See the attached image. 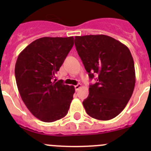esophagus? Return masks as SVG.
Masks as SVG:
<instances>
[{"mask_svg": "<svg viewBox=\"0 0 151 151\" xmlns=\"http://www.w3.org/2000/svg\"><path fill=\"white\" fill-rule=\"evenodd\" d=\"M81 86H82L81 84H77V85H75V86H74V88H75V91H78V90L80 89V88H81Z\"/></svg>", "mask_w": 151, "mask_h": 151, "instance_id": "34e87169", "label": "esophagus"}]
</instances>
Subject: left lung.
Masks as SVG:
<instances>
[{
  "mask_svg": "<svg viewBox=\"0 0 151 151\" xmlns=\"http://www.w3.org/2000/svg\"><path fill=\"white\" fill-rule=\"evenodd\" d=\"M76 49L90 79L83 101L87 114L101 121L115 118L126 107L135 86L133 58L126 45L106 35L75 36Z\"/></svg>",
  "mask_w": 151,
  "mask_h": 151,
  "instance_id": "left-lung-1",
  "label": "left lung"
}]
</instances>
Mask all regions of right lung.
I'll return each instance as SVG.
<instances>
[{
  "label": "right lung",
  "mask_w": 151,
  "mask_h": 151,
  "mask_svg": "<svg viewBox=\"0 0 151 151\" xmlns=\"http://www.w3.org/2000/svg\"><path fill=\"white\" fill-rule=\"evenodd\" d=\"M74 45V37H43L19 53L15 78L22 101L36 118L50 123L68 113L74 87L53 81Z\"/></svg>",
  "instance_id": "1"
}]
</instances>
